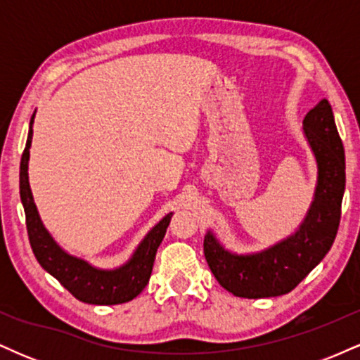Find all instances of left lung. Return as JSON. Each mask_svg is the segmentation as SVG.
<instances>
[{
	"instance_id": "1",
	"label": "left lung",
	"mask_w": 360,
	"mask_h": 360,
	"mask_svg": "<svg viewBox=\"0 0 360 360\" xmlns=\"http://www.w3.org/2000/svg\"><path fill=\"white\" fill-rule=\"evenodd\" d=\"M303 131L316 159L313 201L295 233L255 254H233L213 232L205 235L206 262L218 283L238 298H272L292 291L311 272L337 237L345 191V154L328 100L303 120Z\"/></svg>"
}]
</instances>
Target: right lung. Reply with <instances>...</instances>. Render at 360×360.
Instances as JSON below:
<instances>
[{"mask_svg":"<svg viewBox=\"0 0 360 360\" xmlns=\"http://www.w3.org/2000/svg\"><path fill=\"white\" fill-rule=\"evenodd\" d=\"M34 118L35 113L32 115L27 146H25L22 162H20V198H22L25 217H27L28 240H30L37 260L74 298L82 303L120 304L137 298L150 279L155 252L166 235L172 213L166 214L157 223L139 243L128 262L117 269H100V267L91 266L84 259L68 254L57 245V242L40 220L34 196H32L30 183H28V159H30L32 135H34V130H32Z\"/></svg>","mask_w":360,"mask_h":360,"instance_id":"right-lung-1","label":"right lung"}]
</instances>
